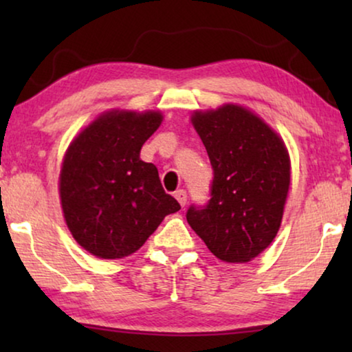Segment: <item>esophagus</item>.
<instances>
[{"mask_svg": "<svg viewBox=\"0 0 352 352\" xmlns=\"http://www.w3.org/2000/svg\"><path fill=\"white\" fill-rule=\"evenodd\" d=\"M175 197H176V200L181 204V206H186V204H187V192L184 189L176 190L175 192Z\"/></svg>", "mask_w": 352, "mask_h": 352, "instance_id": "1", "label": "esophagus"}]
</instances>
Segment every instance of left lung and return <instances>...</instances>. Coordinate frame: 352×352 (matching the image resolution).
<instances>
[{"label": "left lung", "mask_w": 352, "mask_h": 352, "mask_svg": "<svg viewBox=\"0 0 352 352\" xmlns=\"http://www.w3.org/2000/svg\"><path fill=\"white\" fill-rule=\"evenodd\" d=\"M208 152L210 200L190 205L186 218L216 258L248 263L264 252L280 228L290 186V162L282 139L261 118L239 105L192 115Z\"/></svg>", "instance_id": "1"}]
</instances>
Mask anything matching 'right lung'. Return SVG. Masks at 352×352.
<instances>
[{"mask_svg":"<svg viewBox=\"0 0 352 352\" xmlns=\"http://www.w3.org/2000/svg\"><path fill=\"white\" fill-rule=\"evenodd\" d=\"M160 123L158 112L115 110L94 120L65 153L62 210L74 239L94 256H128L181 210L163 190L157 166L139 157Z\"/></svg>","mask_w":352,"mask_h":352,"instance_id":"right-lung-1","label":"right lung"}]
</instances>
